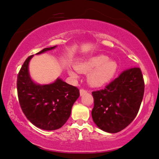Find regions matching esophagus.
I'll return each mask as SVG.
<instances>
[{
    "instance_id": "esophagus-1",
    "label": "esophagus",
    "mask_w": 159,
    "mask_h": 159,
    "mask_svg": "<svg viewBox=\"0 0 159 159\" xmlns=\"http://www.w3.org/2000/svg\"><path fill=\"white\" fill-rule=\"evenodd\" d=\"M87 93V89H84V88H81V89H80V95H83L84 94H85V93Z\"/></svg>"
}]
</instances>
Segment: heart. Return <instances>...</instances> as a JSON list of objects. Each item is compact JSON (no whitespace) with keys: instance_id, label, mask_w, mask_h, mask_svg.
Here are the masks:
<instances>
[{"instance_id":"heart-1","label":"heart","mask_w":159,"mask_h":159,"mask_svg":"<svg viewBox=\"0 0 159 159\" xmlns=\"http://www.w3.org/2000/svg\"><path fill=\"white\" fill-rule=\"evenodd\" d=\"M78 71L89 72V81L93 85L101 86L107 83L115 75L118 69V64L115 61L109 59L104 55L91 57L84 62L78 64L76 66ZM70 74L73 77L77 76L75 70H70Z\"/></svg>"}]
</instances>
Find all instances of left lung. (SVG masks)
<instances>
[{
	"mask_svg": "<svg viewBox=\"0 0 159 159\" xmlns=\"http://www.w3.org/2000/svg\"><path fill=\"white\" fill-rule=\"evenodd\" d=\"M144 93L139 67L127 69L104 89L93 91V121L101 129L116 133L126 128L139 112Z\"/></svg>",
	"mask_w": 159,
	"mask_h": 159,
	"instance_id": "1",
	"label": "left lung"
}]
</instances>
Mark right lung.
I'll return each mask as SVG.
<instances>
[{"instance_id": "1", "label": "right lung", "mask_w": 159, "mask_h": 159, "mask_svg": "<svg viewBox=\"0 0 159 159\" xmlns=\"http://www.w3.org/2000/svg\"><path fill=\"white\" fill-rule=\"evenodd\" d=\"M55 47L45 48L37 54ZM32 56L26 59L18 75L19 104L32 124L42 129L55 130L62 127L70 118L72 105L80 95L79 89L60 78L51 84H36L28 72V64Z\"/></svg>"}]
</instances>
